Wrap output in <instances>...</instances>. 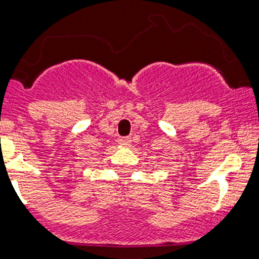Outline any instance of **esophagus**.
Listing matches in <instances>:
<instances>
[{"instance_id":"34e87169","label":"esophagus","mask_w":259,"mask_h":259,"mask_svg":"<svg viewBox=\"0 0 259 259\" xmlns=\"http://www.w3.org/2000/svg\"><path fill=\"white\" fill-rule=\"evenodd\" d=\"M120 142L121 143H130V138H127V137H125V138H120Z\"/></svg>"}]
</instances>
